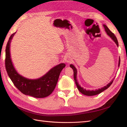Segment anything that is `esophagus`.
I'll use <instances>...</instances> for the list:
<instances>
[{
    "label": "esophagus",
    "instance_id": "esophagus-1",
    "mask_svg": "<svg viewBox=\"0 0 127 127\" xmlns=\"http://www.w3.org/2000/svg\"><path fill=\"white\" fill-rule=\"evenodd\" d=\"M64 61L66 63H70V62H71V61H72V59L71 58V57L69 56H68V55H66V56H65L64 57Z\"/></svg>",
    "mask_w": 127,
    "mask_h": 127
}]
</instances>
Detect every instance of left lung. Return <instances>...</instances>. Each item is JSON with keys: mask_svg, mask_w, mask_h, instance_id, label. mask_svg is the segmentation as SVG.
Listing matches in <instances>:
<instances>
[{"mask_svg": "<svg viewBox=\"0 0 127 127\" xmlns=\"http://www.w3.org/2000/svg\"><path fill=\"white\" fill-rule=\"evenodd\" d=\"M103 26L104 28L105 31L106 32H107V34L109 36H110L112 38V39H113L115 42V43L116 44L117 46H119V43H118L117 38L115 36V34L109 30V29H108V28L105 25H103ZM120 58H119V66H120ZM70 66L71 67L73 71V78H74V80H75L76 86H77V89L82 94H83V95H85L86 96H94V95H97V94H100L101 93L103 92L104 90L107 89L111 85V84L113 83V82L114 81V79H113V80H112L110 82V83H109L107 85H106V86L101 88V89H96L95 90H91V91L87 90L86 89H83V88L81 87L80 85H79L78 83L77 82V69H76V67L73 66V65H72V64H70Z\"/></svg>", "mask_w": 127, "mask_h": 127, "instance_id": "8db88e82", "label": "left lung"}]
</instances>
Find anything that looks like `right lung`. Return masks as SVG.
<instances>
[{
	"label": "right lung",
	"mask_w": 127,
	"mask_h": 127,
	"mask_svg": "<svg viewBox=\"0 0 127 127\" xmlns=\"http://www.w3.org/2000/svg\"><path fill=\"white\" fill-rule=\"evenodd\" d=\"M15 33L10 36L6 47L5 67L8 76L15 87L25 95L36 98H44L49 96L56 86L60 73L65 64L57 65L38 79H30L23 77L14 69L11 59L10 46Z\"/></svg>",
	"instance_id": "add662e5"
}]
</instances>
